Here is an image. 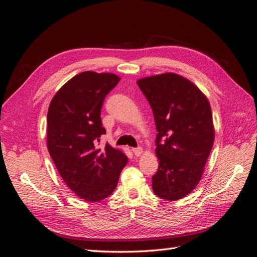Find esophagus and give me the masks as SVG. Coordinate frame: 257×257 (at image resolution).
<instances>
[{
	"mask_svg": "<svg viewBox=\"0 0 257 257\" xmlns=\"http://www.w3.org/2000/svg\"><path fill=\"white\" fill-rule=\"evenodd\" d=\"M132 151H133V153H134V155L135 157H141V155L143 154V148L142 147H138V148H133V149H132Z\"/></svg>",
	"mask_w": 257,
	"mask_h": 257,
	"instance_id": "34e87169",
	"label": "esophagus"
}]
</instances>
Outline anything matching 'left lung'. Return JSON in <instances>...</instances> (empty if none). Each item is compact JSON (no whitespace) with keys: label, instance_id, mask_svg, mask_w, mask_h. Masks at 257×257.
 I'll return each mask as SVG.
<instances>
[{"label":"left lung","instance_id":"1","mask_svg":"<svg viewBox=\"0 0 257 257\" xmlns=\"http://www.w3.org/2000/svg\"><path fill=\"white\" fill-rule=\"evenodd\" d=\"M137 84L152 108L158 132L153 192L163 199L178 200L195 189L211 152V107L195 84L174 73L146 77Z\"/></svg>","mask_w":257,"mask_h":257}]
</instances>
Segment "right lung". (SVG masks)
Here are the masks:
<instances>
[{
    "mask_svg": "<svg viewBox=\"0 0 257 257\" xmlns=\"http://www.w3.org/2000/svg\"><path fill=\"white\" fill-rule=\"evenodd\" d=\"M120 78L110 73L83 72L69 79L51 99L47 147L66 185L80 198L97 203L115 190L127 157L109 144L100 119L104 99Z\"/></svg>",
    "mask_w": 257,
    "mask_h": 257,
    "instance_id": "right-lung-1",
    "label": "right lung"
}]
</instances>
